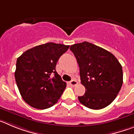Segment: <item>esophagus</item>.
I'll return each mask as SVG.
<instances>
[{"label": "esophagus", "instance_id": "obj_1", "mask_svg": "<svg viewBox=\"0 0 134 134\" xmlns=\"http://www.w3.org/2000/svg\"><path fill=\"white\" fill-rule=\"evenodd\" d=\"M69 84L71 85V86H75V85L77 84V81L76 80H75V79H73V80L69 82Z\"/></svg>", "mask_w": 134, "mask_h": 134}]
</instances>
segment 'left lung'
<instances>
[{
	"label": "left lung",
	"mask_w": 134,
	"mask_h": 134,
	"mask_svg": "<svg viewBox=\"0 0 134 134\" xmlns=\"http://www.w3.org/2000/svg\"><path fill=\"white\" fill-rule=\"evenodd\" d=\"M79 67L85 93L78 99L92 109H101L115 99L123 83L122 67L108 51L85 41L70 47Z\"/></svg>",
	"instance_id": "left-lung-1"
}]
</instances>
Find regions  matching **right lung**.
Instances as JSON below:
<instances>
[{
  "instance_id": "right-lung-1",
  "label": "right lung",
  "mask_w": 134,
  "mask_h": 134,
  "mask_svg": "<svg viewBox=\"0 0 134 134\" xmlns=\"http://www.w3.org/2000/svg\"><path fill=\"white\" fill-rule=\"evenodd\" d=\"M69 48V45L45 43L26 51L17 59L14 77L19 92L27 104L44 109L58 102L67 84L55 67Z\"/></svg>"
}]
</instances>
